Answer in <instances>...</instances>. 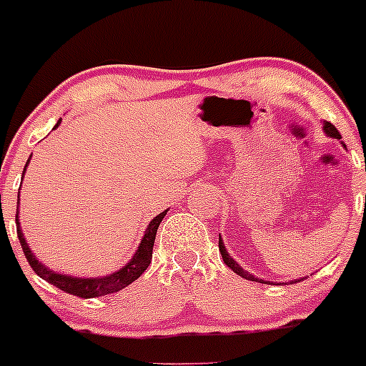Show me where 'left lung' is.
Masks as SVG:
<instances>
[{
  "mask_svg": "<svg viewBox=\"0 0 366 366\" xmlns=\"http://www.w3.org/2000/svg\"><path fill=\"white\" fill-rule=\"evenodd\" d=\"M324 132H326L327 136H331V138L342 139V134H340V132H338V131H337V127H335L333 124H330V122H326V124H324ZM365 168H366V166H365ZM219 253H221V257H223V262H224V264H227L228 267H230L232 271L235 272V274L242 276V278L249 280V282H260V283H265L264 280H258V278H254L253 274H249V272H246L244 269H242L241 265H239L237 262H235L234 258H232L230 254L227 253V249H224V244H223V241H221V237H219ZM290 283H292V282H290Z\"/></svg>",
  "mask_w": 366,
  "mask_h": 366,
  "instance_id": "left-lung-1",
  "label": "left lung"
}]
</instances>
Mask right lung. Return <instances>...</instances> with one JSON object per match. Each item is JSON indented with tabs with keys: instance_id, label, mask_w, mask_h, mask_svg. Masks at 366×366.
<instances>
[{
	"instance_id": "right-lung-1",
	"label": "right lung",
	"mask_w": 366,
	"mask_h": 366,
	"mask_svg": "<svg viewBox=\"0 0 366 366\" xmlns=\"http://www.w3.org/2000/svg\"><path fill=\"white\" fill-rule=\"evenodd\" d=\"M60 125V120L58 124L54 125V129ZM28 166V162H26ZM26 166H24V172H26ZM168 210L161 212L159 216L154 217L150 221V224L147 227L145 235H143L142 242H139V248L138 252L134 253V257L131 258L127 265L120 269V271L113 272V274L104 276V278H72V276L67 274H58V272L49 271L46 265L40 264L39 260L35 258V254L29 252L28 244L24 241V235L21 232L19 227V214H16V223H17V237H19L21 242V248L26 254V260L28 264L31 265L33 271L40 276L42 280H46L47 283L54 285L56 289L64 290V292L72 294V296L77 297H83V299H90V297H101L106 296V294H113L118 292V290L125 289L127 285H131L134 280H138L143 272L147 271L149 267L150 260H152V248H154V241H156V234H157V228H159L162 217L166 216Z\"/></svg>"
}]
</instances>
